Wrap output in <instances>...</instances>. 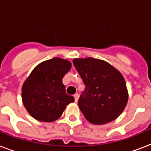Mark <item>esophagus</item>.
<instances>
[{"instance_id":"1","label":"esophagus","mask_w":151,"mask_h":151,"mask_svg":"<svg viewBox=\"0 0 151 151\" xmlns=\"http://www.w3.org/2000/svg\"><path fill=\"white\" fill-rule=\"evenodd\" d=\"M73 97H74V100H75V102H78V94H74L73 95Z\"/></svg>"}]
</instances>
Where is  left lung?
I'll use <instances>...</instances> for the list:
<instances>
[{
  "mask_svg": "<svg viewBox=\"0 0 151 151\" xmlns=\"http://www.w3.org/2000/svg\"><path fill=\"white\" fill-rule=\"evenodd\" d=\"M85 88L78 99L83 115L94 124L115 120L128 102L125 81L119 71L110 63L93 58L73 59Z\"/></svg>",
  "mask_w": 151,
  "mask_h": 151,
  "instance_id": "left-lung-1",
  "label": "left lung"
}]
</instances>
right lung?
<instances>
[{
  "mask_svg": "<svg viewBox=\"0 0 151 151\" xmlns=\"http://www.w3.org/2000/svg\"><path fill=\"white\" fill-rule=\"evenodd\" d=\"M71 67L70 62L53 58L37 66L22 85V99L35 119L52 122L60 117L69 103L74 102L67 95L63 78Z\"/></svg>",
  "mask_w": 151,
  "mask_h": 151,
  "instance_id": "add662e5",
  "label": "right lung"
}]
</instances>
